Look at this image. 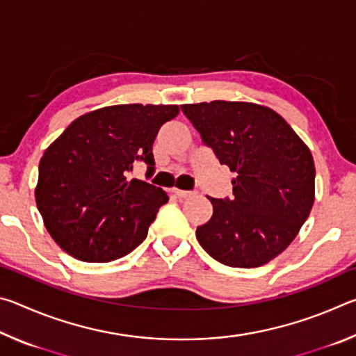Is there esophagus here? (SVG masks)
<instances>
[{"label":"esophagus","mask_w":356,"mask_h":356,"mask_svg":"<svg viewBox=\"0 0 356 356\" xmlns=\"http://www.w3.org/2000/svg\"><path fill=\"white\" fill-rule=\"evenodd\" d=\"M174 193H176L179 197H190L195 195V191H186V190H179V188H174Z\"/></svg>","instance_id":"obj_1"}]
</instances>
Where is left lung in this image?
Here are the masks:
<instances>
[{"mask_svg": "<svg viewBox=\"0 0 356 356\" xmlns=\"http://www.w3.org/2000/svg\"><path fill=\"white\" fill-rule=\"evenodd\" d=\"M182 111L220 163L236 172L232 200L209 197L213 213L197 226V242L229 267L270 262L297 237L314 204L309 147L284 118L252 102H202Z\"/></svg>", "mask_w": 356, "mask_h": 356, "instance_id": "8db88e82", "label": "left lung"}]
</instances>
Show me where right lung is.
<instances>
[{
	"label": "right lung",
	"mask_w": 356,
	"mask_h": 356,
	"mask_svg": "<svg viewBox=\"0 0 356 356\" xmlns=\"http://www.w3.org/2000/svg\"><path fill=\"white\" fill-rule=\"evenodd\" d=\"M177 105H113L76 118L39 163L35 204L51 238L78 261L110 262L134 251L168 195L127 179L136 160L152 170V144Z\"/></svg>",
	"instance_id": "add662e5"
}]
</instances>
